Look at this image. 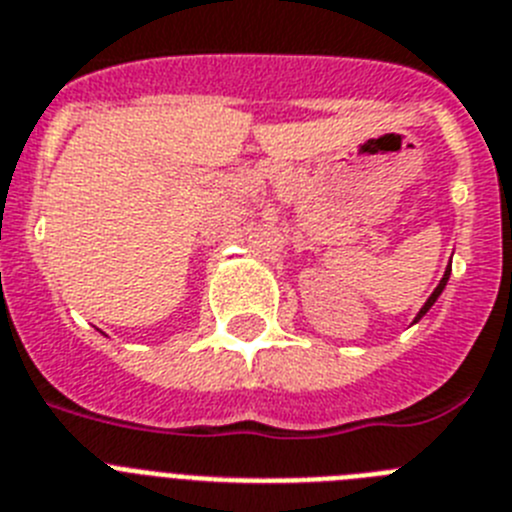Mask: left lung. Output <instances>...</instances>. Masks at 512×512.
<instances>
[{"mask_svg": "<svg viewBox=\"0 0 512 512\" xmlns=\"http://www.w3.org/2000/svg\"><path fill=\"white\" fill-rule=\"evenodd\" d=\"M448 275H451V268L446 270V275H443V281L438 283V288H435V291L430 293V299L425 301V306H422V309H420V314H417V319H420V317H425V311H428L430 306L435 304V299H438V296H441V293H443V288H446V283H448ZM417 319H415V322H417Z\"/></svg>", "mask_w": 512, "mask_h": 512, "instance_id": "left-lung-1", "label": "left lung"}]
</instances>
